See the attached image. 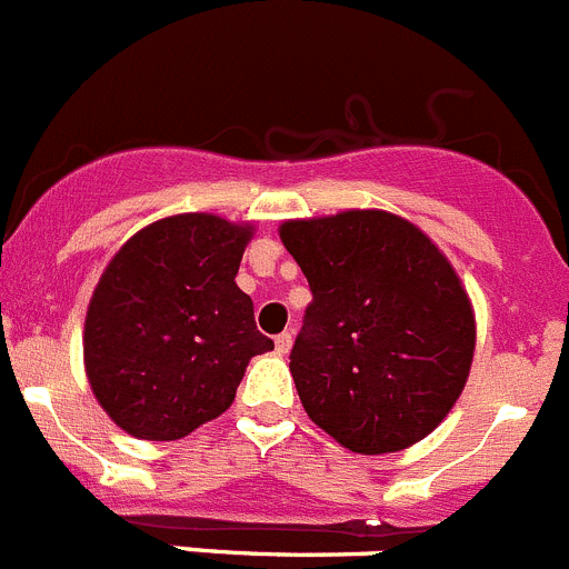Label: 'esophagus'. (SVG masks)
Listing matches in <instances>:
<instances>
[{
  "label": "esophagus",
  "mask_w": 569,
  "mask_h": 569,
  "mask_svg": "<svg viewBox=\"0 0 569 569\" xmlns=\"http://www.w3.org/2000/svg\"><path fill=\"white\" fill-rule=\"evenodd\" d=\"M276 355H288L290 351V346H293V335L290 332H281V335H276Z\"/></svg>",
  "instance_id": "1"
}]
</instances>
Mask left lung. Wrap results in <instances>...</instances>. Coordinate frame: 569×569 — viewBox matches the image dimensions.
<instances>
[{
	"mask_svg": "<svg viewBox=\"0 0 569 569\" xmlns=\"http://www.w3.org/2000/svg\"><path fill=\"white\" fill-rule=\"evenodd\" d=\"M279 237L312 290L290 351L307 416L360 456L430 436L475 355L472 301L450 259L382 209L284 220Z\"/></svg>",
	"mask_w": 569,
	"mask_h": 569,
	"instance_id": "left-lung-1",
	"label": "left lung"
}]
</instances>
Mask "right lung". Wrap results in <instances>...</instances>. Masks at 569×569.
Wrapping results in <instances>:
<instances>
[{"label":"right lung","mask_w":569,"mask_h":569,"mask_svg":"<svg viewBox=\"0 0 569 569\" xmlns=\"http://www.w3.org/2000/svg\"><path fill=\"white\" fill-rule=\"evenodd\" d=\"M251 223L183 212L144 226L111 257L86 310L83 366L117 427L176 441L234 402L251 357L273 349L237 270Z\"/></svg>","instance_id":"obj_1"}]
</instances>
